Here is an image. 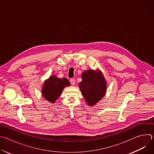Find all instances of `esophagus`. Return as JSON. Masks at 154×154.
<instances>
[{
    "label": "esophagus",
    "instance_id": "1",
    "mask_svg": "<svg viewBox=\"0 0 154 154\" xmlns=\"http://www.w3.org/2000/svg\"><path fill=\"white\" fill-rule=\"evenodd\" d=\"M70 82H71V83L72 85H74L75 83V80L74 79H71L70 80Z\"/></svg>",
    "mask_w": 154,
    "mask_h": 154
}]
</instances>
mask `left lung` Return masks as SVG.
Segmentation results:
<instances>
[{
	"label": "left lung",
	"instance_id": "obj_1",
	"mask_svg": "<svg viewBox=\"0 0 154 154\" xmlns=\"http://www.w3.org/2000/svg\"><path fill=\"white\" fill-rule=\"evenodd\" d=\"M82 81L79 84L81 93L88 105L94 106L105 95L106 80L99 69L85 71L82 74Z\"/></svg>",
	"mask_w": 154,
	"mask_h": 154
}]
</instances>
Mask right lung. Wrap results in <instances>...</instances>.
Instances as JSON below:
<instances>
[{
    "mask_svg": "<svg viewBox=\"0 0 154 154\" xmlns=\"http://www.w3.org/2000/svg\"><path fill=\"white\" fill-rule=\"evenodd\" d=\"M69 85L70 83L66 78L60 79L55 75H52L44 82L41 93L46 100L54 103L61 96L64 88Z\"/></svg>",
    "mask_w": 154,
    "mask_h": 154,
    "instance_id": "1",
    "label": "right lung"
}]
</instances>
